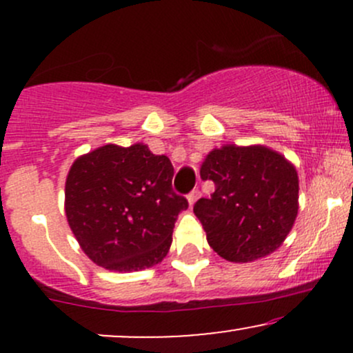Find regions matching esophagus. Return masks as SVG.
Returning a JSON list of instances; mask_svg holds the SVG:
<instances>
[{"instance_id":"obj_1","label":"esophagus","mask_w":353,"mask_h":353,"mask_svg":"<svg viewBox=\"0 0 353 353\" xmlns=\"http://www.w3.org/2000/svg\"><path fill=\"white\" fill-rule=\"evenodd\" d=\"M199 197H201V192H199V189H194L192 192H190L189 196H188V201H189V204H190V205H194V204H196V201L199 199Z\"/></svg>"}]
</instances>
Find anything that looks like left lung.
<instances>
[{
    "label": "left lung",
    "mask_w": 353,
    "mask_h": 353,
    "mask_svg": "<svg viewBox=\"0 0 353 353\" xmlns=\"http://www.w3.org/2000/svg\"><path fill=\"white\" fill-rule=\"evenodd\" d=\"M201 177L216 190L194 204V214L222 259L252 262L281 247L299 210L297 171L282 154L228 144L208 154Z\"/></svg>",
    "instance_id": "obj_1"
}]
</instances>
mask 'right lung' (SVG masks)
I'll use <instances>...</instances> for the list:
<instances>
[{"mask_svg": "<svg viewBox=\"0 0 353 353\" xmlns=\"http://www.w3.org/2000/svg\"><path fill=\"white\" fill-rule=\"evenodd\" d=\"M174 168L145 144H106L78 157L64 190L68 224L94 264L132 272L159 264L188 199L172 190Z\"/></svg>", "mask_w": 353, "mask_h": 353, "instance_id": "obj_1", "label": "right lung"}]
</instances>
